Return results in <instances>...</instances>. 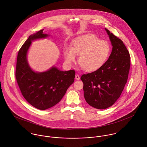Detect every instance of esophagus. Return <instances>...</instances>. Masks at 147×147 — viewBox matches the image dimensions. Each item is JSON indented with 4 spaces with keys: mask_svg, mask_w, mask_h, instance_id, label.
I'll use <instances>...</instances> for the list:
<instances>
[{
    "mask_svg": "<svg viewBox=\"0 0 147 147\" xmlns=\"http://www.w3.org/2000/svg\"><path fill=\"white\" fill-rule=\"evenodd\" d=\"M75 79H76V80H79V79H80V76H79L78 74H76V75H75Z\"/></svg>",
    "mask_w": 147,
    "mask_h": 147,
    "instance_id": "34e87169",
    "label": "esophagus"
}]
</instances>
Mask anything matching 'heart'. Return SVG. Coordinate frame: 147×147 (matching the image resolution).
Segmentation results:
<instances>
[{
    "label": "heart",
    "instance_id": "1",
    "mask_svg": "<svg viewBox=\"0 0 147 147\" xmlns=\"http://www.w3.org/2000/svg\"><path fill=\"white\" fill-rule=\"evenodd\" d=\"M111 53V46L105 40L93 35L79 37L72 42V47L65 46L63 55L69 65L75 63L76 55L78 63L86 72H92L101 68L107 61Z\"/></svg>",
    "mask_w": 147,
    "mask_h": 147
}]
</instances>
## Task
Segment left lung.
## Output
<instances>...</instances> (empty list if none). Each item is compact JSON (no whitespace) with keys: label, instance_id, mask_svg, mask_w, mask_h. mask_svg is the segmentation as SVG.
<instances>
[{"label":"left lung","instance_id":"1","mask_svg":"<svg viewBox=\"0 0 147 147\" xmlns=\"http://www.w3.org/2000/svg\"><path fill=\"white\" fill-rule=\"evenodd\" d=\"M105 30L113 46L111 53L105 64L97 70L81 77L86 102L97 109L113 105L120 97L126 85L130 68V55L123 41Z\"/></svg>","mask_w":147,"mask_h":147}]
</instances>
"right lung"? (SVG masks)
Returning a JSON list of instances; mask_svg holds the SVG:
<instances>
[{
	"label": "right lung",
	"mask_w": 147,
	"mask_h": 147,
	"mask_svg": "<svg viewBox=\"0 0 147 147\" xmlns=\"http://www.w3.org/2000/svg\"><path fill=\"white\" fill-rule=\"evenodd\" d=\"M43 29L30 35L19 51L16 79L24 98L34 107L46 110L57 104L74 82L75 71H62L53 67L43 72H36L29 67L26 55L32 41L46 38Z\"/></svg>",
	"instance_id": "1"
}]
</instances>
